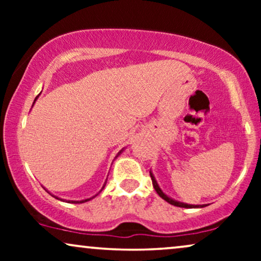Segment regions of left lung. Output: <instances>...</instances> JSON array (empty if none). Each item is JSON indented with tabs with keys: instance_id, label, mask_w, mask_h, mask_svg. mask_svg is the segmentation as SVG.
<instances>
[{
	"instance_id": "obj_1",
	"label": "left lung",
	"mask_w": 261,
	"mask_h": 261,
	"mask_svg": "<svg viewBox=\"0 0 261 261\" xmlns=\"http://www.w3.org/2000/svg\"><path fill=\"white\" fill-rule=\"evenodd\" d=\"M149 174H151V179H152V184H153V188H154V190L157 191V194L158 195H160L162 199L163 200H166L167 202H169V203H172V205H174V206H178V207H185V208H193V207H200V206H195V205H188V203H182V202H179V201H175V200H173V199H170V197H168L166 195V194H163V191L161 190L160 189V187H158V184H157V181H155V179H154V176L152 175V173H149ZM201 207H203V206H201Z\"/></svg>"
}]
</instances>
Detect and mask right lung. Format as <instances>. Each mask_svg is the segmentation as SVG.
<instances>
[{
  "mask_svg": "<svg viewBox=\"0 0 261 261\" xmlns=\"http://www.w3.org/2000/svg\"><path fill=\"white\" fill-rule=\"evenodd\" d=\"M107 182V181H106ZM104 187H106V184H104ZM103 187V188H104ZM101 190H103V189H101ZM100 190V191H101ZM93 197H94V196H93ZM93 197H92V199H93ZM88 200H91V199H87V200H82V201H68V202H71V203H82V202H86V201H88Z\"/></svg>",
  "mask_w": 261,
  "mask_h": 261,
  "instance_id": "right-lung-1",
  "label": "right lung"
}]
</instances>
